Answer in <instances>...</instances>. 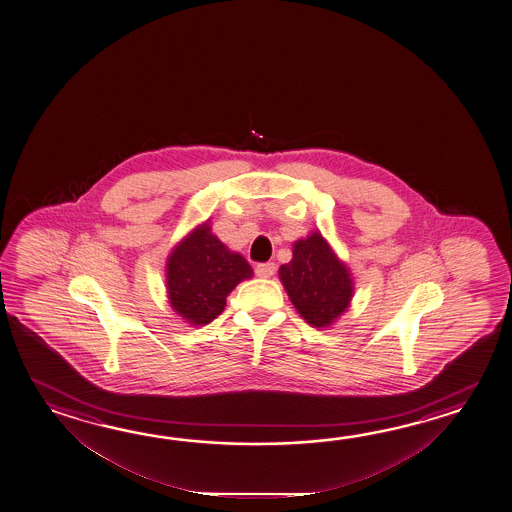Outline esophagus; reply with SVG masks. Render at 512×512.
<instances>
[{
	"label": "esophagus",
	"instance_id": "obj_1",
	"mask_svg": "<svg viewBox=\"0 0 512 512\" xmlns=\"http://www.w3.org/2000/svg\"><path fill=\"white\" fill-rule=\"evenodd\" d=\"M274 271H276L274 263H260V265H256V276H260V278H271Z\"/></svg>",
	"mask_w": 512,
	"mask_h": 512
}]
</instances>
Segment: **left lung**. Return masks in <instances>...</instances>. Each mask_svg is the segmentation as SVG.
Wrapping results in <instances>:
<instances>
[{"label": "left lung", "instance_id": "left-lung-1", "mask_svg": "<svg viewBox=\"0 0 512 512\" xmlns=\"http://www.w3.org/2000/svg\"><path fill=\"white\" fill-rule=\"evenodd\" d=\"M280 282L309 326L329 327L348 311L355 282L326 238L313 230L293 243V260L280 267Z\"/></svg>", "mask_w": 512, "mask_h": 512}]
</instances>
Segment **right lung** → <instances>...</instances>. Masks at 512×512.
I'll return each instance as SVG.
<instances>
[{"label":"right lung","mask_w":512,"mask_h":512,"mask_svg":"<svg viewBox=\"0 0 512 512\" xmlns=\"http://www.w3.org/2000/svg\"><path fill=\"white\" fill-rule=\"evenodd\" d=\"M251 278L249 261L212 234L208 219L190 230L166 260L168 302L190 326L218 318L232 289Z\"/></svg>","instance_id":"right-lung-1"}]
</instances>
